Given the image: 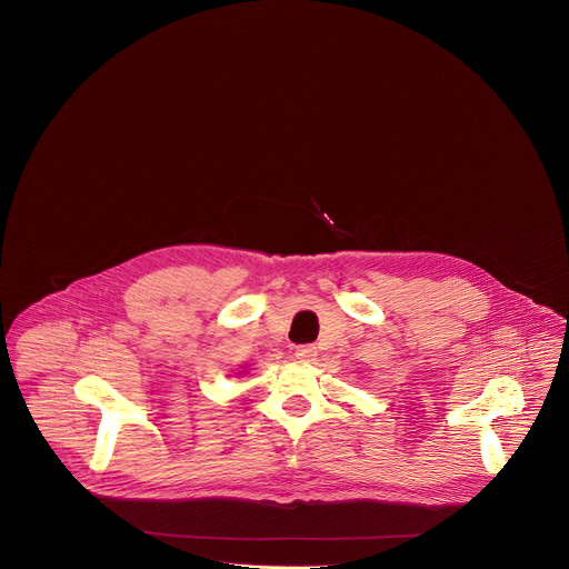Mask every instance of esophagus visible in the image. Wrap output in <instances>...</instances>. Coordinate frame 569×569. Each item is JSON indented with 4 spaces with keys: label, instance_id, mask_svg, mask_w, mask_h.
<instances>
[{
    "label": "esophagus",
    "instance_id": "esophagus-1",
    "mask_svg": "<svg viewBox=\"0 0 569 569\" xmlns=\"http://www.w3.org/2000/svg\"><path fill=\"white\" fill-rule=\"evenodd\" d=\"M295 357L299 359V361H315V357H317V348L315 346H297L295 348Z\"/></svg>",
    "mask_w": 569,
    "mask_h": 569
}]
</instances>
